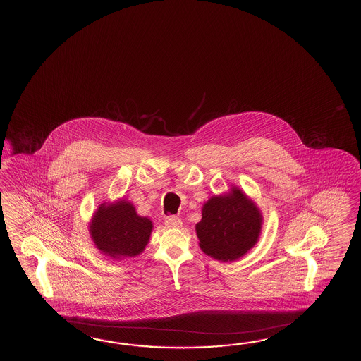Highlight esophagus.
<instances>
[{"instance_id": "34e87169", "label": "esophagus", "mask_w": 361, "mask_h": 361, "mask_svg": "<svg viewBox=\"0 0 361 361\" xmlns=\"http://www.w3.org/2000/svg\"><path fill=\"white\" fill-rule=\"evenodd\" d=\"M164 224H166L167 228H178L183 226V221H181V219H178L177 216H169V217H166Z\"/></svg>"}]
</instances>
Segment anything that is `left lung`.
<instances>
[{
  "mask_svg": "<svg viewBox=\"0 0 361 361\" xmlns=\"http://www.w3.org/2000/svg\"><path fill=\"white\" fill-rule=\"evenodd\" d=\"M261 228V211L238 188L208 199L202 208V220L195 225L200 250L224 262L238 259L253 248Z\"/></svg>",
  "mask_w": 361,
  "mask_h": 361,
  "instance_id": "obj_1",
  "label": "left lung"
}]
</instances>
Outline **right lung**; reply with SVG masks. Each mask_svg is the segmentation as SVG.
I'll return each instance as SVG.
<instances>
[{
  "mask_svg": "<svg viewBox=\"0 0 361 361\" xmlns=\"http://www.w3.org/2000/svg\"><path fill=\"white\" fill-rule=\"evenodd\" d=\"M152 230V221L136 214L133 204L125 199L114 204H100L90 222L96 248L116 259L140 255L149 243Z\"/></svg>",
  "mask_w": 361,
  "mask_h": 361,
  "instance_id": "right-lung-1",
  "label": "right lung"
}]
</instances>
